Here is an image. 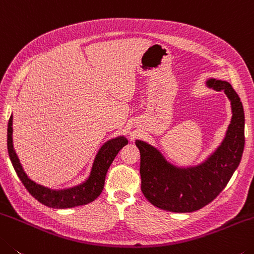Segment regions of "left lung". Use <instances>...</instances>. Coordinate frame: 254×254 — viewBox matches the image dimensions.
I'll return each mask as SVG.
<instances>
[{
    "mask_svg": "<svg viewBox=\"0 0 254 254\" xmlns=\"http://www.w3.org/2000/svg\"><path fill=\"white\" fill-rule=\"evenodd\" d=\"M208 84L226 93L233 117L225 139L206 162L194 168L178 169L154 147L136 142L140 153V189L147 200L161 209L191 213L202 208L222 192L240 164L244 149L242 102L230 83L209 80Z\"/></svg>",
    "mask_w": 254,
    "mask_h": 254,
    "instance_id": "left-lung-1",
    "label": "left lung"
}]
</instances>
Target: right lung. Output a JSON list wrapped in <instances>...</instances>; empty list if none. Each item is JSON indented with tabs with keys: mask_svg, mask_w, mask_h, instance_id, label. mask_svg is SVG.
Wrapping results in <instances>:
<instances>
[{
	"mask_svg": "<svg viewBox=\"0 0 254 254\" xmlns=\"http://www.w3.org/2000/svg\"><path fill=\"white\" fill-rule=\"evenodd\" d=\"M127 143L128 140L123 136L107 142L100 148L94 160L91 176L84 184L70 189L55 191L35 184L24 173L14 152L13 144H12V116L7 124V151H9L10 160L16 174L29 191V193L43 205L51 207V208H72V207L86 205L97 199L105 187L108 169L111 165L112 161L115 160L116 155L118 154V152L125 145H127Z\"/></svg>",
	"mask_w": 254,
	"mask_h": 254,
	"instance_id": "right-lung-1",
	"label": "right lung"
}]
</instances>
